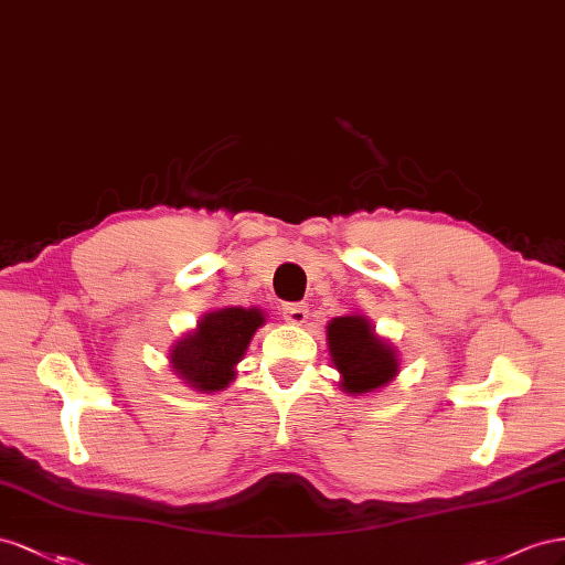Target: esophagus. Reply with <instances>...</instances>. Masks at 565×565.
Returning <instances> with one entry per match:
<instances>
[{
	"label": "esophagus",
	"instance_id": "esophagus-1",
	"mask_svg": "<svg viewBox=\"0 0 565 565\" xmlns=\"http://www.w3.org/2000/svg\"><path fill=\"white\" fill-rule=\"evenodd\" d=\"M281 312H284V319L288 321V324L302 327L305 321H308V308H305L302 302H286Z\"/></svg>",
	"mask_w": 565,
	"mask_h": 565
}]
</instances>
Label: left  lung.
<instances>
[{"label":"left lung","instance_id":"1","mask_svg":"<svg viewBox=\"0 0 565 565\" xmlns=\"http://www.w3.org/2000/svg\"><path fill=\"white\" fill-rule=\"evenodd\" d=\"M329 358L341 374V391L369 395L385 388L399 374V354L391 341L376 333L362 312L333 317L327 324Z\"/></svg>","mask_w":565,"mask_h":565}]
</instances>
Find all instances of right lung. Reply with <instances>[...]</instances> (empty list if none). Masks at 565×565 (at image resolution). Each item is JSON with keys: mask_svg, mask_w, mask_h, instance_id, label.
I'll return each instance as SVG.
<instances>
[{"mask_svg": "<svg viewBox=\"0 0 565 565\" xmlns=\"http://www.w3.org/2000/svg\"><path fill=\"white\" fill-rule=\"evenodd\" d=\"M265 324L257 308H220L205 312L196 329L174 341L168 362L189 388L199 393L224 391L236 379V364L244 360L255 331Z\"/></svg>", "mask_w": 565, "mask_h": 565, "instance_id": "right-lung-1", "label": "right lung"}]
</instances>
